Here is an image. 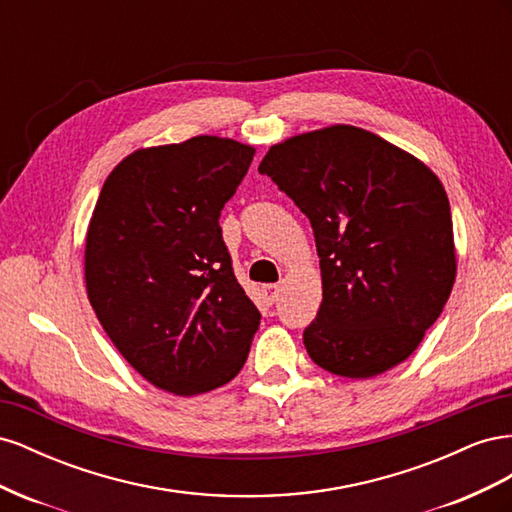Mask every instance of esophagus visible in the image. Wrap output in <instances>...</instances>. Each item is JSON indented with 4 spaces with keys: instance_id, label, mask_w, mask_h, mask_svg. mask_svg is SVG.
I'll return each instance as SVG.
<instances>
[{
    "instance_id": "1",
    "label": "esophagus",
    "mask_w": 512,
    "mask_h": 512,
    "mask_svg": "<svg viewBox=\"0 0 512 512\" xmlns=\"http://www.w3.org/2000/svg\"><path fill=\"white\" fill-rule=\"evenodd\" d=\"M262 292H265V299H267L269 303H275L277 297H280L282 288L277 286V284H267V286H262Z\"/></svg>"
}]
</instances>
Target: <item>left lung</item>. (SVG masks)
<instances>
[{
    "instance_id": "8db88e82",
    "label": "left lung",
    "mask_w": 512,
    "mask_h": 512,
    "mask_svg": "<svg viewBox=\"0 0 512 512\" xmlns=\"http://www.w3.org/2000/svg\"><path fill=\"white\" fill-rule=\"evenodd\" d=\"M260 175L314 228L322 303L303 344L344 378L406 361L455 284V243L440 179L410 153L354 126L273 145Z\"/></svg>"
}]
</instances>
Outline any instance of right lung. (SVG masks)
Wrapping results in <instances>:
<instances>
[{
	"instance_id": "obj_1",
	"label": "right lung",
	"mask_w": 512,
	"mask_h": 512,
	"mask_svg": "<svg viewBox=\"0 0 512 512\" xmlns=\"http://www.w3.org/2000/svg\"><path fill=\"white\" fill-rule=\"evenodd\" d=\"M254 147L194 136L138 149L113 170L91 215V307L138 374L175 395L235 378L260 312L232 271L220 215Z\"/></svg>"
}]
</instances>
